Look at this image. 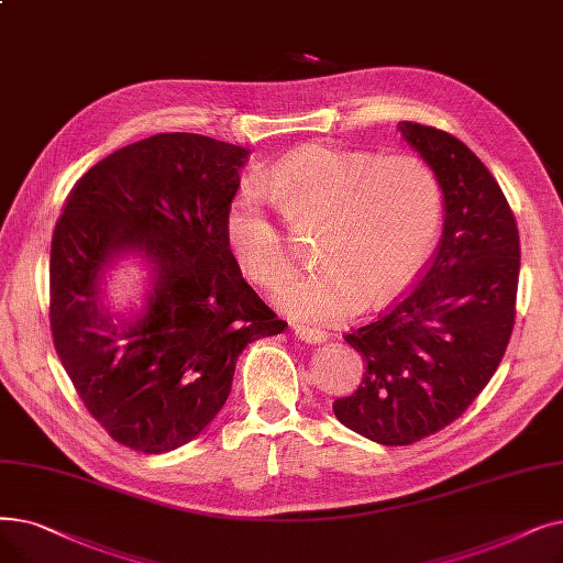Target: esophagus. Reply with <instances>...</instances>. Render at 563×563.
<instances>
[{"label":"esophagus","instance_id":"1","mask_svg":"<svg viewBox=\"0 0 563 563\" xmlns=\"http://www.w3.org/2000/svg\"><path fill=\"white\" fill-rule=\"evenodd\" d=\"M291 331H295V335L303 342H310V345H314V342H322L327 340V333L322 329H314V327H306V324H291Z\"/></svg>","mask_w":563,"mask_h":563}]
</instances>
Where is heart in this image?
I'll return each instance as SVG.
<instances>
[{
	"label": "heart",
	"mask_w": 563,
	"mask_h": 563,
	"mask_svg": "<svg viewBox=\"0 0 563 563\" xmlns=\"http://www.w3.org/2000/svg\"><path fill=\"white\" fill-rule=\"evenodd\" d=\"M291 223L324 216L320 266L287 274L276 301L310 322H338L394 299L430 253L442 221V188L432 167L411 154L375 158L335 144H308L268 175ZM239 264L257 285L287 266V236L260 179L241 186L225 216Z\"/></svg>",
	"instance_id": "b5f03b06"
}]
</instances>
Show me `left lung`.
<instances>
[{
    "mask_svg": "<svg viewBox=\"0 0 563 563\" xmlns=\"http://www.w3.org/2000/svg\"><path fill=\"white\" fill-rule=\"evenodd\" d=\"M444 192V234L419 283L345 335L365 375L335 419L384 446H407L462 417L493 379L516 324L520 234L497 179L446 131L400 121Z\"/></svg>",
    "mask_w": 563,
    "mask_h": 563,
    "instance_id": "obj_1",
    "label": "left lung"
}]
</instances>
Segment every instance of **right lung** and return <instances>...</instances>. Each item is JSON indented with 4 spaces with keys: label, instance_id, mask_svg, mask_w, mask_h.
Returning <instances> with one entry per match:
<instances>
[{
    "label": "right lung",
    "instance_id": "add662e5",
    "mask_svg": "<svg viewBox=\"0 0 563 563\" xmlns=\"http://www.w3.org/2000/svg\"><path fill=\"white\" fill-rule=\"evenodd\" d=\"M246 158L207 135L158 133L89 167L64 202L51 249L55 350L121 446L156 455L188 444L225 405L243 347L287 329L230 251L225 216ZM119 252L155 266L131 323H114L98 297Z\"/></svg>",
    "mask_w": 563,
    "mask_h": 563
}]
</instances>
